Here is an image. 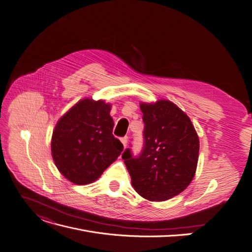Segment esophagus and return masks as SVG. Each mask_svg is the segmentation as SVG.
Instances as JSON below:
<instances>
[{
    "mask_svg": "<svg viewBox=\"0 0 252 252\" xmlns=\"http://www.w3.org/2000/svg\"><path fill=\"white\" fill-rule=\"evenodd\" d=\"M120 141H122V143H123L124 147L126 148V144H127V137H124V138H122V139H120Z\"/></svg>",
    "mask_w": 252,
    "mask_h": 252,
    "instance_id": "1",
    "label": "esophagus"
}]
</instances>
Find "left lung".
I'll list each match as a JSON object with an SVG mask.
<instances>
[{
	"mask_svg": "<svg viewBox=\"0 0 252 252\" xmlns=\"http://www.w3.org/2000/svg\"><path fill=\"white\" fill-rule=\"evenodd\" d=\"M144 145L138 157L129 148L123 158L135 190L149 201H166L191 182L200 142L189 117L167 100L141 103Z\"/></svg>",
	"mask_w": 252,
	"mask_h": 252,
	"instance_id": "left-lung-1",
	"label": "left lung"
}]
</instances>
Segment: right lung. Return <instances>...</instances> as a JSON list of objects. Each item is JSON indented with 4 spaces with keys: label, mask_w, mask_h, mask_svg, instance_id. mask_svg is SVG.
Segmentation results:
<instances>
[{
    "label": "right lung",
    "mask_w": 252,
    "mask_h": 252,
    "mask_svg": "<svg viewBox=\"0 0 252 252\" xmlns=\"http://www.w3.org/2000/svg\"><path fill=\"white\" fill-rule=\"evenodd\" d=\"M111 105L83 99L58 122L51 139L59 171L74 184H90L116 160L124 145L113 134Z\"/></svg>",
    "instance_id": "right-lung-1"
}]
</instances>
